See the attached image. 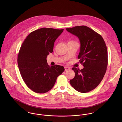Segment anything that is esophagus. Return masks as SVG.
Listing matches in <instances>:
<instances>
[{"label": "esophagus", "mask_w": 122, "mask_h": 122, "mask_svg": "<svg viewBox=\"0 0 122 122\" xmlns=\"http://www.w3.org/2000/svg\"><path fill=\"white\" fill-rule=\"evenodd\" d=\"M64 69H65V71H68V70H70V68L67 67H65Z\"/></svg>", "instance_id": "obj_1"}]
</instances>
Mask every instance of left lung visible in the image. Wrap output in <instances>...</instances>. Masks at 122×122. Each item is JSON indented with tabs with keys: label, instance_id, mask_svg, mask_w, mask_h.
Masks as SVG:
<instances>
[{
	"label": "left lung",
	"instance_id": "left-lung-1",
	"mask_svg": "<svg viewBox=\"0 0 122 122\" xmlns=\"http://www.w3.org/2000/svg\"><path fill=\"white\" fill-rule=\"evenodd\" d=\"M66 30L77 36L80 42L78 59L84 68H72L75 77L70 80L77 91L86 93L97 87L102 81L108 63L107 48L102 36L86 26H78Z\"/></svg>",
	"mask_w": 122,
	"mask_h": 122
}]
</instances>
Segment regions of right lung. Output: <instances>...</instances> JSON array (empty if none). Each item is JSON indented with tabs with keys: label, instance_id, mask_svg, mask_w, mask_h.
Instances as JSON below:
<instances>
[{
	"label": "right lung",
	"instance_id": "1",
	"mask_svg": "<svg viewBox=\"0 0 122 122\" xmlns=\"http://www.w3.org/2000/svg\"><path fill=\"white\" fill-rule=\"evenodd\" d=\"M63 30L38 29L28 35L21 46L18 55L19 69L27 86L35 92L50 91L65 70L62 66H49L46 60L47 55L53 52L55 41Z\"/></svg>",
	"mask_w": 122,
	"mask_h": 122
}]
</instances>
